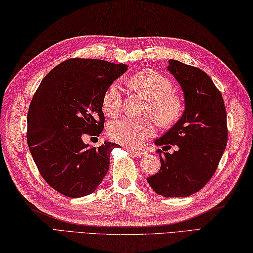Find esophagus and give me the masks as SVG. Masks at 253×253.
<instances>
[{
	"instance_id": "1",
	"label": "esophagus",
	"mask_w": 253,
	"mask_h": 253,
	"mask_svg": "<svg viewBox=\"0 0 253 253\" xmlns=\"http://www.w3.org/2000/svg\"><path fill=\"white\" fill-rule=\"evenodd\" d=\"M129 152L132 155H135L136 158H139V159H141V158L144 157V155H146V153H144L143 151H138V150H133V149H129Z\"/></svg>"
}]
</instances>
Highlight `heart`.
<instances>
[{
    "label": "heart",
    "mask_w": 253,
    "mask_h": 253,
    "mask_svg": "<svg viewBox=\"0 0 253 253\" xmlns=\"http://www.w3.org/2000/svg\"><path fill=\"white\" fill-rule=\"evenodd\" d=\"M127 84L150 100L148 111L162 125H169L178 120L182 111L180 98L171 92V83L152 69L139 72L127 80ZM122 106V91L117 84L109 85L102 99V109L107 115H116ZM155 124L152 120H132L122 117L110 123L107 135L116 142L130 147H139L152 137Z\"/></svg>",
    "instance_id": "obj_1"
}]
</instances>
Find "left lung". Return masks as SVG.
Here are the masks:
<instances>
[{
	"label": "left lung",
	"mask_w": 253,
	"mask_h": 253,
	"mask_svg": "<svg viewBox=\"0 0 253 253\" xmlns=\"http://www.w3.org/2000/svg\"><path fill=\"white\" fill-rule=\"evenodd\" d=\"M168 69L184 91L185 111L155 140L157 146L177 150L171 154L158 150L161 169L147 180L158 195L188 197L206 186L217 169L227 144L226 110L222 93L200 68L169 60Z\"/></svg>",
	"instance_id": "8db88e82"
}]
</instances>
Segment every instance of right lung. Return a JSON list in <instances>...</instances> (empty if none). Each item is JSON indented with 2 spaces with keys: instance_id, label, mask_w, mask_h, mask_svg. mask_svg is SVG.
Instances as JSON below:
<instances>
[{
  "instance_id": "1",
  "label": "right lung",
  "mask_w": 253,
  "mask_h": 253,
  "mask_svg": "<svg viewBox=\"0 0 253 253\" xmlns=\"http://www.w3.org/2000/svg\"><path fill=\"white\" fill-rule=\"evenodd\" d=\"M127 67L71 58L53 68L37 89L27 115V143L41 176L62 195H90L109 170L111 151L118 144L89 147L83 138L103 130L102 99Z\"/></svg>"
}]
</instances>
